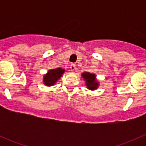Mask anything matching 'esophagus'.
<instances>
[{
    "mask_svg": "<svg viewBox=\"0 0 146 146\" xmlns=\"http://www.w3.org/2000/svg\"><path fill=\"white\" fill-rule=\"evenodd\" d=\"M76 64H70V69L71 70H75V69H76Z\"/></svg>",
    "mask_w": 146,
    "mask_h": 146,
    "instance_id": "obj_1",
    "label": "esophagus"
}]
</instances>
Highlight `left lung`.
Here are the masks:
<instances>
[{
  "instance_id": "left-lung-1",
  "label": "left lung",
  "mask_w": 146,
  "mask_h": 146,
  "mask_svg": "<svg viewBox=\"0 0 146 146\" xmlns=\"http://www.w3.org/2000/svg\"><path fill=\"white\" fill-rule=\"evenodd\" d=\"M82 76L86 81V85L88 89L95 90L98 88V83L95 80V75L86 72L82 73Z\"/></svg>"
}]
</instances>
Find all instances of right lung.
<instances>
[{
  "mask_svg": "<svg viewBox=\"0 0 146 146\" xmlns=\"http://www.w3.org/2000/svg\"><path fill=\"white\" fill-rule=\"evenodd\" d=\"M64 73V69H61L60 68L49 70L48 71V73L45 75L44 78V84L48 86H51V85H54V83L57 81L58 79H59L61 77Z\"/></svg>",
  "mask_w": 146,
  "mask_h": 146,
  "instance_id": "1",
  "label": "right lung"
}]
</instances>
